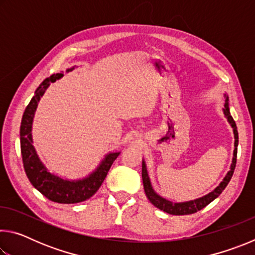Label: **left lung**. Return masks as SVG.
<instances>
[{
    "instance_id": "obj_1",
    "label": "left lung",
    "mask_w": 255,
    "mask_h": 255,
    "mask_svg": "<svg viewBox=\"0 0 255 255\" xmlns=\"http://www.w3.org/2000/svg\"><path fill=\"white\" fill-rule=\"evenodd\" d=\"M225 97V108L223 109L224 116L227 119L228 124L231 125L233 128V133H234V152H233V158H232V164L230 167V171L227 172L226 175L224 176V179L221 183H219L217 187H216L213 191L209 192L208 195L204 197L197 198L195 200H189V201H183V202H172L170 200L165 199L158 195V193L153 189V185L150 183V179L148 175L147 166H146L145 159H143V165H141V178H143V184H144V190L146 193V197L148 198V200L152 202V204L156 207V208L161 209L165 213L170 215H190L195 214L198 210H201L205 208L207 205H209L211 201L215 200L221 193L224 191V189L227 187L228 182H230L233 173H234L235 166H236V155H237V146H239V132H237V127L234 122V119L231 116L230 111V100H228V96L225 93L224 94Z\"/></svg>"
}]
</instances>
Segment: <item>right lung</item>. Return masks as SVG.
Here are the masks:
<instances>
[{
  "mask_svg": "<svg viewBox=\"0 0 255 255\" xmlns=\"http://www.w3.org/2000/svg\"><path fill=\"white\" fill-rule=\"evenodd\" d=\"M76 66L67 68L66 72H71ZM63 72L51 75L38 86L34 96L29 102L23 112L20 126V145L22 155L23 167L28 179L34 188L49 199L58 204H77L91 198L101 187L103 181L110 170L112 163L118 157L120 152H109L99 165L89 175L77 180L64 179L62 176L50 172L41 161L32 139V124L36 114L38 103L44 96L50 83L56 80L62 79Z\"/></svg>",
  "mask_w": 255,
  "mask_h": 255,
  "instance_id": "add662e5",
  "label": "right lung"
}]
</instances>
